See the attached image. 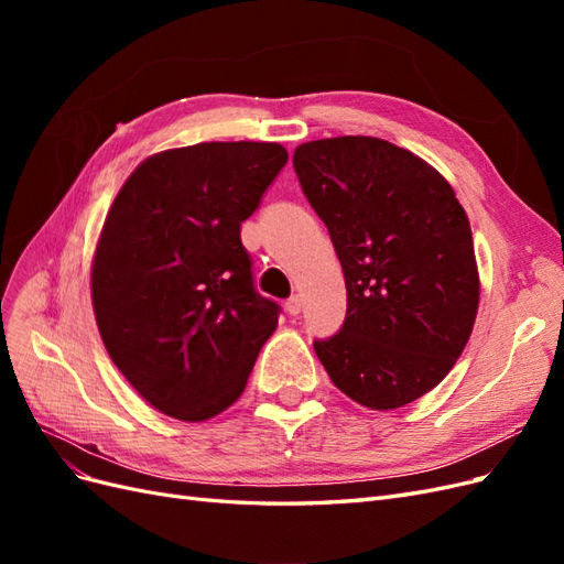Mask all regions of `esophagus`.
<instances>
[{
	"instance_id": "obj_1",
	"label": "esophagus",
	"mask_w": 564,
	"mask_h": 564,
	"mask_svg": "<svg viewBox=\"0 0 564 564\" xmlns=\"http://www.w3.org/2000/svg\"><path fill=\"white\" fill-rule=\"evenodd\" d=\"M284 308H286V313H289V315L296 317V315L301 313V308H303V303H301V299H299V296H292V299H289V301L284 303Z\"/></svg>"
}]
</instances>
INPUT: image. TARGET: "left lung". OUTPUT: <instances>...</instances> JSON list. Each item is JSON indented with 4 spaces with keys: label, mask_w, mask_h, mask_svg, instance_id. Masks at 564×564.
I'll list each match as a JSON object with an SVG mask.
<instances>
[{
    "label": "left lung",
    "mask_w": 564,
    "mask_h": 564,
    "mask_svg": "<svg viewBox=\"0 0 564 564\" xmlns=\"http://www.w3.org/2000/svg\"><path fill=\"white\" fill-rule=\"evenodd\" d=\"M294 169L348 292L344 327L313 344L319 362L362 406L419 400L456 365L477 315L464 207L429 162L371 135L303 143Z\"/></svg>",
    "instance_id": "1"
}]
</instances>
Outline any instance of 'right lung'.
<instances>
[{"label": "right lung", "instance_id": "obj_1", "mask_svg": "<svg viewBox=\"0 0 564 564\" xmlns=\"http://www.w3.org/2000/svg\"><path fill=\"white\" fill-rule=\"evenodd\" d=\"M286 158L251 141L164 150L112 202L91 268L96 324L115 367L166 416L228 409L278 327L240 228Z\"/></svg>", "mask_w": 564, "mask_h": 564}]
</instances>
